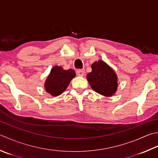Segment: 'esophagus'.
<instances>
[{
	"mask_svg": "<svg viewBox=\"0 0 158 158\" xmlns=\"http://www.w3.org/2000/svg\"><path fill=\"white\" fill-rule=\"evenodd\" d=\"M76 73L78 76H83L84 75L85 71L83 69H78V70H77Z\"/></svg>",
	"mask_w": 158,
	"mask_h": 158,
	"instance_id": "34e87169",
	"label": "esophagus"
}]
</instances>
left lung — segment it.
<instances>
[{"mask_svg":"<svg viewBox=\"0 0 158 158\" xmlns=\"http://www.w3.org/2000/svg\"><path fill=\"white\" fill-rule=\"evenodd\" d=\"M87 79L95 92L106 97L113 95L118 87L114 71L101 60L92 64V72L88 73Z\"/></svg>","mask_w":158,"mask_h":158,"instance_id":"obj_1","label":"left lung"}]
</instances>
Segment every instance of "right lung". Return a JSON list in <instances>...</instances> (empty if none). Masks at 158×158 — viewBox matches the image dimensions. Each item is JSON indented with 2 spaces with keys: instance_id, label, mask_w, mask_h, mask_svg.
<instances>
[{
  "instance_id": "right-lung-1",
  "label": "right lung",
  "mask_w": 158,
  "mask_h": 158,
  "mask_svg": "<svg viewBox=\"0 0 158 158\" xmlns=\"http://www.w3.org/2000/svg\"><path fill=\"white\" fill-rule=\"evenodd\" d=\"M75 77V72L73 69L64 70L60 66L53 67L45 83L46 92L52 96L61 94Z\"/></svg>"
}]
</instances>
